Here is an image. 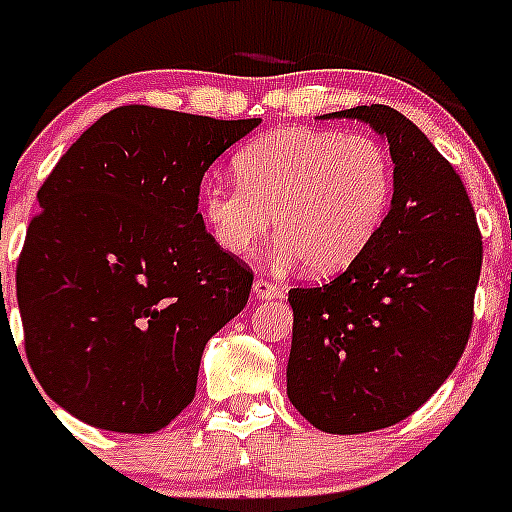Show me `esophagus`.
<instances>
[{
  "label": "esophagus",
  "instance_id": "1",
  "mask_svg": "<svg viewBox=\"0 0 512 512\" xmlns=\"http://www.w3.org/2000/svg\"><path fill=\"white\" fill-rule=\"evenodd\" d=\"M253 295L259 300H279V297H284V289L279 284L269 282V279H256L253 282Z\"/></svg>",
  "mask_w": 512,
  "mask_h": 512
}]
</instances>
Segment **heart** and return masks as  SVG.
<instances>
[{"instance_id": "b5f03b06", "label": "heart", "mask_w": 512, "mask_h": 512, "mask_svg": "<svg viewBox=\"0 0 512 512\" xmlns=\"http://www.w3.org/2000/svg\"><path fill=\"white\" fill-rule=\"evenodd\" d=\"M238 184L207 179L202 215L217 246L246 256L271 228L279 264L310 274L354 264L382 228L395 194V164L377 138L341 130L287 128L251 140L233 161Z\"/></svg>"}]
</instances>
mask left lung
I'll use <instances>...</instances> for the list:
<instances>
[{"label": "left lung", "instance_id": "left-lung-1", "mask_svg": "<svg viewBox=\"0 0 512 512\" xmlns=\"http://www.w3.org/2000/svg\"><path fill=\"white\" fill-rule=\"evenodd\" d=\"M325 117L372 125L395 164L392 207L369 248L330 284L289 289V402L320 431L351 436L405 420L454 372L482 235L454 166L402 112L361 104Z\"/></svg>", "mask_w": 512, "mask_h": 512}]
</instances>
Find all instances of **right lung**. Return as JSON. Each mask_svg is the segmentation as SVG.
<instances>
[{"instance_id": "right-lung-1", "label": "right lung", "mask_w": 512, "mask_h": 512, "mask_svg": "<svg viewBox=\"0 0 512 512\" xmlns=\"http://www.w3.org/2000/svg\"><path fill=\"white\" fill-rule=\"evenodd\" d=\"M259 122L117 107L38 189L17 305L27 364L63 410L102 431L153 433L194 400L207 341L253 284L205 230L200 184Z\"/></svg>"}]
</instances>
